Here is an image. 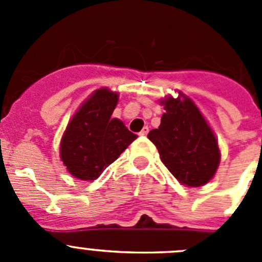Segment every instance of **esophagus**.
Instances as JSON below:
<instances>
[{
  "label": "esophagus",
  "mask_w": 262,
  "mask_h": 262,
  "mask_svg": "<svg viewBox=\"0 0 262 262\" xmlns=\"http://www.w3.org/2000/svg\"><path fill=\"white\" fill-rule=\"evenodd\" d=\"M148 131H149V128H148L147 126L143 127V129H142V131H140V134H139V135H140V136H147L148 135Z\"/></svg>",
  "instance_id": "34e87169"
}]
</instances>
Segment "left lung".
I'll return each instance as SVG.
<instances>
[{
  "label": "left lung",
  "instance_id": "left-lung-1",
  "mask_svg": "<svg viewBox=\"0 0 262 262\" xmlns=\"http://www.w3.org/2000/svg\"><path fill=\"white\" fill-rule=\"evenodd\" d=\"M160 103L165 113L159 128L148 139L159 149L160 159L178 182L200 187L210 182L221 164V149L215 133L190 97L178 90Z\"/></svg>",
  "mask_w": 262,
  "mask_h": 262
}]
</instances>
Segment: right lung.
<instances>
[{"label": "right lung", "mask_w": 262, "mask_h": 262, "mask_svg": "<svg viewBox=\"0 0 262 262\" xmlns=\"http://www.w3.org/2000/svg\"><path fill=\"white\" fill-rule=\"evenodd\" d=\"M119 93L94 90L68 122L60 140V159L73 177L94 181L138 136L113 118Z\"/></svg>", "instance_id": "right-lung-1"}]
</instances>
